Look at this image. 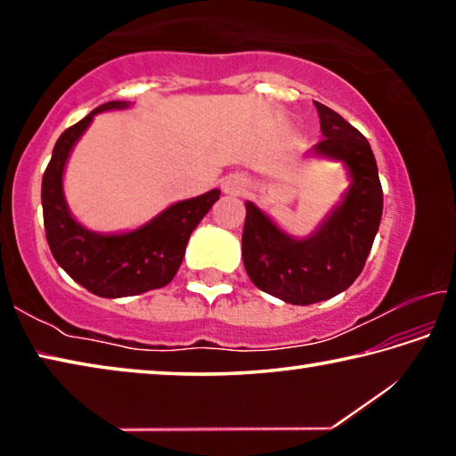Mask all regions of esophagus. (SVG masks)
I'll return each mask as SVG.
<instances>
[{
	"instance_id": "1",
	"label": "esophagus",
	"mask_w": 456,
	"mask_h": 456,
	"mask_svg": "<svg viewBox=\"0 0 456 456\" xmlns=\"http://www.w3.org/2000/svg\"><path fill=\"white\" fill-rule=\"evenodd\" d=\"M221 189L225 195H243V192L247 191V181L241 175H229L223 179Z\"/></svg>"
}]
</instances>
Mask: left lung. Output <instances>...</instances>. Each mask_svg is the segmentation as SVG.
I'll use <instances>...</instances> for the list:
<instances>
[{
  "label": "left lung",
  "mask_w": 456,
  "mask_h": 456,
  "mask_svg": "<svg viewBox=\"0 0 456 456\" xmlns=\"http://www.w3.org/2000/svg\"><path fill=\"white\" fill-rule=\"evenodd\" d=\"M323 141L312 154L342 163L350 179L342 200L307 237H293L245 200L243 265L261 291L310 305L348 289L364 269L382 219V184L370 142L331 108L315 102Z\"/></svg>",
  "instance_id": "8db88e82"
}]
</instances>
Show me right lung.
I'll use <instances>...</instances> for the list:
<instances>
[{
  "label": "right lung",
  "instance_id": "add662e5",
  "mask_svg": "<svg viewBox=\"0 0 456 456\" xmlns=\"http://www.w3.org/2000/svg\"><path fill=\"white\" fill-rule=\"evenodd\" d=\"M128 106L130 102L112 100L66 128L42 179L44 227L52 256L74 281L100 297H128L165 288L183 264L191 233L221 195L219 189H213L179 200L144 225L122 233H96L76 221L64 195L70 152L96 114Z\"/></svg>",
  "mask_w": 456,
  "mask_h": 456
}]
</instances>
